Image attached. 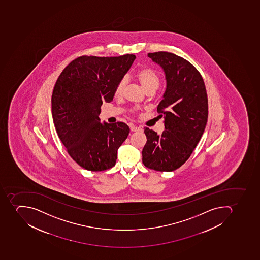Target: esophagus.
<instances>
[{
	"mask_svg": "<svg viewBox=\"0 0 260 260\" xmlns=\"http://www.w3.org/2000/svg\"><path fill=\"white\" fill-rule=\"evenodd\" d=\"M130 130H131V132L142 131L141 127H137V126H134V125H131V126H130Z\"/></svg>",
	"mask_w": 260,
	"mask_h": 260,
	"instance_id": "34e87169",
	"label": "esophagus"
}]
</instances>
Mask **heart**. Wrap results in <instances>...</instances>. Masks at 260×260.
<instances>
[{"label":"heart","instance_id":"heart-1","mask_svg":"<svg viewBox=\"0 0 260 260\" xmlns=\"http://www.w3.org/2000/svg\"><path fill=\"white\" fill-rule=\"evenodd\" d=\"M137 80L141 83V85L145 88V90H153L155 92L160 84V76L155 70L152 68H143L137 72ZM127 80L126 77H122L118 81L115 88V95L120 96L123 95L125 87L127 85Z\"/></svg>","mask_w":260,"mask_h":260}]
</instances>
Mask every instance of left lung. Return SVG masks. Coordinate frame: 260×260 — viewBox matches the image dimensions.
Returning <instances> with one entry per match:
<instances>
[{
  "label": "left lung",
  "mask_w": 260,
  "mask_h": 260,
  "mask_svg": "<svg viewBox=\"0 0 260 260\" xmlns=\"http://www.w3.org/2000/svg\"><path fill=\"white\" fill-rule=\"evenodd\" d=\"M165 72L167 89L157 106L164 117L161 135L145 127L142 162L157 172H172L190 157L204 133L208 117L207 90L200 72L189 61L168 52L148 53Z\"/></svg>",
  "instance_id": "obj_1"
}]
</instances>
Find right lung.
<instances>
[{"instance_id": "add662e5", "label": "right lung", "mask_w": 260, "mask_h": 260, "mask_svg": "<svg viewBox=\"0 0 260 260\" xmlns=\"http://www.w3.org/2000/svg\"><path fill=\"white\" fill-rule=\"evenodd\" d=\"M135 58L80 56L57 78L51 99L54 127L69 155L84 169L102 172L115 165L129 127L122 122L102 124L99 115Z\"/></svg>"}]
</instances>
